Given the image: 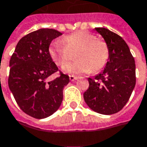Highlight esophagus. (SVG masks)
Masks as SVG:
<instances>
[{"label":"esophagus","instance_id":"1","mask_svg":"<svg viewBox=\"0 0 147 147\" xmlns=\"http://www.w3.org/2000/svg\"><path fill=\"white\" fill-rule=\"evenodd\" d=\"M69 77H70V80H71V82L76 81V80H77V79H78V76H73V75H70V76H69Z\"/></svg>","mask_w":147,"mask_h":147}]
</instances>
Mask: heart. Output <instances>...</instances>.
I'll use <instances>...</instances> for the list:
<instances>
[{
	"instance_id": "b5f03b06",
	"label": "heart",
	"mask_w": 147,
	"mask_h": 147,
	"mask_svg": "<svg viewBox=\"0 0 147 147\" xmlns=\"http://www.w3.org/2000/svg\"><path fill=\"white\" fill-rule=\"evenodd\" d=\"M51 59L58 66L68 63L76 54L77 60L63 67V71L71 74L89 73L103 68L109 58L107 43L97 38L94 34L79 31L64 37L62 42L54 41L49 49Z\"/></svg>"
}]
</instances>
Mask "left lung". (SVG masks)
I'll list each match as a JSON object with an SVG mask.
<instances>
[{
    "instance_id": "1",
    "label": "left lung",
    "mask_w": 147,
    "mask_h": 147,
    "mask_svg": "<svg viewBox=\"0 0 147 147\" xmlns=\"http://www.w3.org/2000/svg\"><path fill=\"white\" fill-rule=\"evenodd\" d=\"M109 49V58L104 70L94 78H88L89 87L83 94L87 106L102 114L120 111L136 86V64L125 41L117 34L95 28Z\"/></svg>"
}]
</instances>
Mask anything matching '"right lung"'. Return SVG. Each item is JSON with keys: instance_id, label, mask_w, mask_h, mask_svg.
Listing matches in <instances>:
<instances>
[{"instance_id": "add662e5", "label": "right lung", "mask_w": 147, "mask_h": 147, "mask_svg": "<svg viewBox=\"0 0 147 147\" xmlns=\"http://www.w3.org/2000/svg\"><path fill=\"white\" fill-rule=\"evenodd\" d=\"M61 33L41 28L22 37L10 60L8 86L20 109L35 119H45L57 111L63 89L70 78L62 72L51 82L47 78L58 67L50 57L51 41Z\"/></svg>"}]
</instances>
